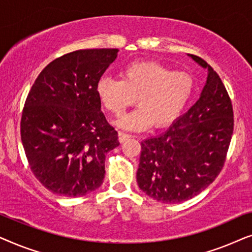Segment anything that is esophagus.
Wrapping results in <instances>:
<instances>
[{"label":"esophagus","mask_w":252,"mask_h":252,"mask_svg":"<svg viewBox=\"0 0 252 252\" xmlns=\"http://www.w3.org/2000/svg\"><path fill=\"white\" fill-rule=\"evenodd\" d=\"M130 137H132V135H130V134H127V133H124V132H118V140H119V142H125L126 140H128V139H130Z\"/></svg>","instance_id":"34e87169"}]
</instances>
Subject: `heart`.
<instances>
[{"label": "heart", "instance_id": "b5f03b06", "mask_svg": "<svg viewBox=\"0 0 252 252\" xmlns=\"http://www.w3.org/2000/svg\"><path fill=\"white\" fill-rule=\"evenodd\" d=\"M120 77L122 80L99 79L96 92L102 105L115 117L122 116L137 98L140 108L118 122L128 129L171 125L184 111L195 88L194 79L187 72H173L155 61L130 63Z\"/></svg>", "mask_w": 252, "mask_h": 252}]
</instances>
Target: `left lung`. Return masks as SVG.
<instances>
[{"mask_svg":"<svg viewBox=\"0 0 252 252\" xmlns=\"http://www.w3.org/2000/svg\"><path fill=\"white\" fill-rule=\"evenodd\" d=\"M190 56L209 71L201 97L166 132L141 142L137 185L166 204L190 199L215 181L234 129L232 101L221 79L203 58Z\"/></svg>","mask_w":252,"mask_h":252,"instance_id":"obj_1","label":"left lung"}]
</instances>
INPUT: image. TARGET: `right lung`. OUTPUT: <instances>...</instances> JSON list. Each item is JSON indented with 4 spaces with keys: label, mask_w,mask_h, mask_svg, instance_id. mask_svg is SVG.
<instances>
[{
    "label": "right lung",
    "mask_w": 252,
    "mask_h": 252,
    "mask_svg": "<svg viewBox=\"0 0 252 252\" xmlns=\"http://www.w3.org/2000/svg\"><path fill=\"white\" fill-rule=\"evenodd\" d=\"M118 49H82L41 71L24 105L20 136L35 178L54 194L80 197L102 185L105 155L118 133L101 111L96 87Z\"/></svg>",
    "instance_id": "obj_1"
}]
</instances>
